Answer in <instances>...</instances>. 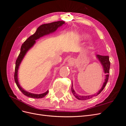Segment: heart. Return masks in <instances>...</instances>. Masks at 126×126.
Instances as JSON below:
<instances>
[{"label": "heart", "instance_id": "obj_1", "mask_svg": "<svg viewBox=\"0 0 126 126\" xmlns=\"http://www.w3.org/2000/svg\"><path fill=\"white\" fill-rule=\"evenodd\" d=\"M83 37H84V38H87V36H83Z\"/></svg>", "mask_w": 126, "mask_h": 126}]
</instances>
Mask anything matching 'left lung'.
Here are the masks:
<instances>
[{"instance_id":"1","label":"left lung","mask_w":126,"mask_h":126,"mask_svg":"<svg viewBox=\"0 0 126 126\" xmlns=\"http://www.w3.org/2000/svg\"><path fill=\"white\" fill-rule=\"evenodd\" d=\"M97 57L98 58V59L99 60V61L100 62V63H101L102 65L103 66V67H104V71L105 73H106V79H105V81L104 82V83L103 84V86L101 88V89H100L99 90L98 92L95 94H93V95H90V96H79V95L77 94H76L74 90V89L72 88V85L71 87V91L72 93V94H74V96L78 99V100H88L89 99L92 98L94 97H96L99 94H100L101 91L103 90V89H104V88L105 87L107 83L108 82V79H109V69H110V63L109 61V56H101L99 55H97Z\"/></svg>"}]
</instances>
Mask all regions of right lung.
I'll return each instance as SVG.
<instances>
[{
    "label": "right lung",
    "instance_id": "right-lung-1",
    "mask_svg": "<svg viewBox=\"0 0 126 126\" xmlns=\"http://www.w3.org/2000/svg\"><path fill=\"white\" fill-rule=\"evenodd\" d=\"M64 24V21H58L56 22H53L51 23H49L46 24H43L40 26L38 28H37L36 32L33 34L32 35L30 36L27 39L24 43L21 45L20 52L19 53L18 58L16 61V66H15V74H14V79L15 82L19 89L24 94L25 96L33 98H41L44 97L48 93V91H47L46 92L41 94H33L27 92L22 88L21 86L19 85L18 81V77H17V72L19 66L20 64V63L23 59L24 57L26 54L29 49L33 46V45L36 43V40L39 39L40 37L44 36V35H47L50 33L54 32L57 30L59 27L62 26L63 24Z\"/></svg>",
    "mask_w": 126,
    "mask_h": 126
}]
</instances>
